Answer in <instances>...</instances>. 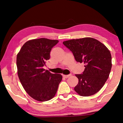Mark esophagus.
Returning <instances> with one entry per match:
<instances>
[{"label":"esophagus","mask_w":123,"mask_h":123,"mask_svg":"<svg viewBox=\"0 0 123 123\" xmlns=\"http://www.w3.org/2000/svg\"><path fill=\"white\" fill-rule=\"evenodd\" d=\"M71 76V74H68V75H65V74H63V77L64 78H68L69 77H70Z\"/></svg>","instance_id":"esophagus-1"}]
</instances>
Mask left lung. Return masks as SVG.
<instances>
[{
	"label": "left lung",
	"instance_id": "obj_1",
	"mask_svg": "<svg viewBox=\"0 0 123 123\" xmlns=\"http://www.w3.org/2000/svg\"><path fill=\"white\" fill-rule=\"evenodd\" d=\"M63 43L72 51L77 62L85 64L83 74H76L78 83L74 91L83 97L96 94L103 87L111 72L110 51L103 43L92 37L69 40Z\"/></svg>",
	"mask_w": 123,
	"mask_h": 123
}]
</instances>
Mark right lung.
Here are the masks:
<instances>
[{"label":"right lung","mask_w":123,"mask_h":123,"mask_svg":"<svg viewBox=\"0 0 123 123\" xmlns=\"http://www.w3.org/2000/svg\"><path fill=\"white\" fill-rule=\"evenodd\" d=\"M58 43L46 38L30 40L24 44L16 57L18 74L25 91L40 102L51 99L56 95L62 79L60 74H53L43 67L50 59V52Z\"/></svg>","instance_id":"obj_1"}]
</instances>
